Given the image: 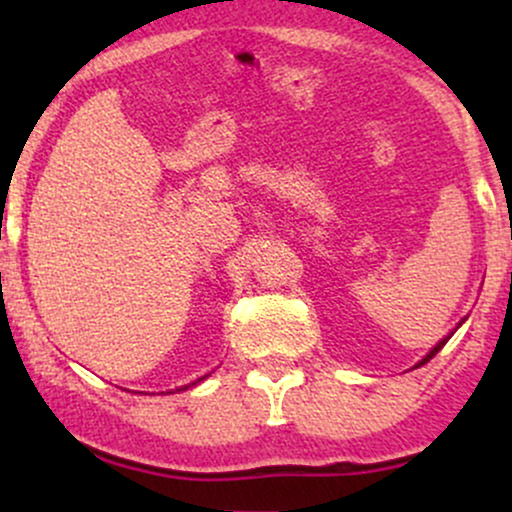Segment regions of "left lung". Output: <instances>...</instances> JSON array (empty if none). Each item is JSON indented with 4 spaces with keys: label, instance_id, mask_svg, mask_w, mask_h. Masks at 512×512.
Returning a JSON list of instances; mask_svg holds the SVG:
<instances>
[{
    "label": "left lung",
    "instance_id": "8db88e82",
    "mask_svg": "<svg viewBox=\"0 0 512 512\" xmlns=\"http://www.w3.org/2000/svg\"><path fill=\"white\" fill-rule=\"evenodd\" d=\"M445 342H448V337H445V339H443V342H438L436 346H433V349H431V354H426V358H424V361H419V363H416V366H424V363H428V361H431V358H433V356H436L440 349H443V346H445Z\"/></svg>",
    "mask_w": 512,
    "mask_h": 512
}]
</instances>
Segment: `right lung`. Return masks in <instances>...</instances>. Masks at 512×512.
Segmentation results:
<instances>
[{
    "mask_svg": "<svg viewBox=\"0 0 512 512\" xmlns=\"http://www.w3.org/2000/svg\"><path fill=\"white\" fill-rule=\"evenodd\" d=\"M199 380H204V378H199ZM199 380H195V383H199ZM195 383H192V385H195ZM180 390H187V385H185V387H180Z\"/></svg>",
    "mask_w": 512,
    "mask_h": 512,
    "instance_id": "1",
    "label": "right lung"
}]
</instances>
